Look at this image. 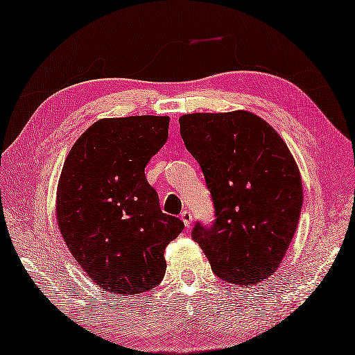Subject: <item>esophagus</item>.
<instances>
[{"label": "esophagus", "instance_id": "obj_1", "mask_svg": "<svg viewBox=\"0 0 355 355\" xmlns=\"http://www.w3.org/2000/svg\"><path fill=\"white\" fill-rule=\"evenodd\" d=\"M182 220H183V223H184V227L186 228H189L191 227V223H192V214H191V211H188V209H184L183 212H182Z\"/></svg>", "mask_w": 355, "mask_h": 355}]
</instances>
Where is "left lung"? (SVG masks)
<instances>
[{"mask_svg": "<svg viewBox=\"0 0 355 355\" xmlns=\"http://www.w3.org/2000/svg\"><path fill=\"white\" fill-rule=\"evenodd\" d=\"M180 133L214 205V222H196L192 239L228 284L267 279L287 253L302 206L288 147L272 125L243 110L184 114Z\"/></svg>", "mask_w": 355, "mask_h": 355, "instance_id": "left-lung-1", "label": "left lung"}]
</instances>
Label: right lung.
Wrapping results in <instances>:
<instances>
[{
  "instance_id": "obj_1",
  "label": "right lung",
  "mask_w": 355,
  "mask_h": 355,
  "mask_svg": "<svg viewBox=\"0 0 355 355\" xmlns=\"http://www.w3.org/2000/svg\"><path fill=\"white\" fill-rule=\"evenodd\" d=\"M169 137L167 116L101 119L76 141L57 188V222L96 286L135 295L159 284L164 250L184 228L164 214L144 169Z\"/></svg>"
}]
</instances>
